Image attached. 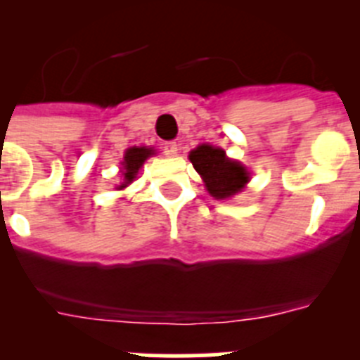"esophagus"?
<instances>
[{
	"instance_id": "esophagus-1",
	"label": "esophagus",
	"mask_w": 360,
	"mask_h": 360,
	"mask_svg": "<svg viewBox=\"0 0 360 360\" xmlns=\"http://www.w3.org/2000/svg\"><path fill=\"white\" fill-rule=\"evenodd\" d=\"M162 151H164L165 157H176L178 155L176 142H164V144H162Z\"/></svg>"
}]
</instances>
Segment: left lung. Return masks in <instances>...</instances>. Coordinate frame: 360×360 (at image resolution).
<instances>
[{
    "label": "left lung",
    "mask_w": 360,
    "mask_h": 360,
    "mask_svg": "<svg viewBox=\"0 0 360 360\" xmlns=\"http://www.w3.org/2000/svg\"><path fill=\"white\" fill-rule=\"evenodd\" d=\"M189 160L202 176L209 195L216 200L231 198L249 182L247 167L241 162L229 158L224 149L211 144H202L193 149L189 153Z\"/></svg>",
    "instance_id": "1"
}]
</instances>
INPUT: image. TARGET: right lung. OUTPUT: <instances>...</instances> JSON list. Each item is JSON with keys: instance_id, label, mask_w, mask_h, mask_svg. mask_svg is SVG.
<instances>
[{"instance_id": "obj_1", "label": "right lung", "mask_w": 360, "mask_h": 360, "mask_svg": "<svg viewBox=\"0 0 360 360\" xmlns=\"http://www.w3.org/2000/svg\"><path fill=\"white\" fill-rule=\"evenodd\" d=\"M151 155H155V149L136 148V146H133V148H129L128 151L124 153V160L120 162V165H122V167H120V173H122L124 176V182L120 184L119 189L128 187L129 184L135 180L136 173H139V169L142 167V164H144Z\"/></svg>"}]
</instances>
